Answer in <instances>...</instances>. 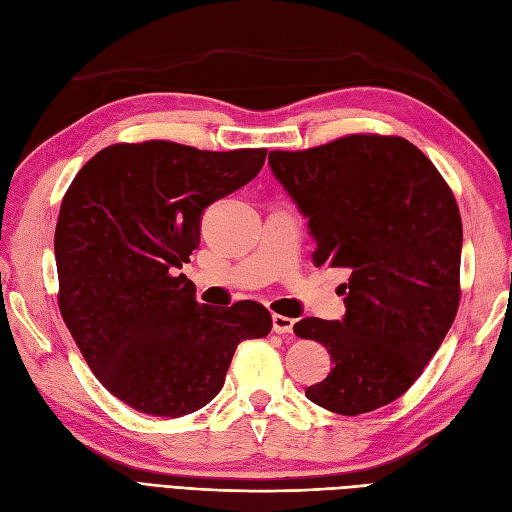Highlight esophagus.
<instances>
[{
  "label": "esophagus",
  "instance_id": "34e87169",
  "mask_svg": "<svg viewBox=\"0 0 512 512\" xmlns=\"http://www.w3.org/2000/svg\"><path fill=\"white\" fill-rule=\"evenodd\" d=\"M273 331L280 333V335H286V333H292L294 329V320L292 318H286V316H280V314H273Z\"/></svg>",
  "mask_w": 512,
  "mask_h": 512
}]
</instances>
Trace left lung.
I'll list each match as a JSON object with an SVG mask.
<instances>
[{
	"label": "left lung",
	"mask_w": 512,
	"mask_h": 512,
	"mask_svg": "<svg viewBox=\"0 0 512 512\" xmlns=\"http://www.w3.org/2000/svg\"><path fill=\"white\" fill-rule=\"evenodd\" d=\"M269 166L307 218L316 267L350 271L342 320L294 324L333 363L307 399L346 416L391 404L423 374L457 314L463 230L453 192L399 136L271 151Z\"/></svg>",
	"instance_id": "8db88e82"
}]
</instances>
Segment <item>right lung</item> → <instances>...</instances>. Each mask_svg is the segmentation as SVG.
<instances>
[{"label": "right lung", "instance_id": "1", "mask_svg": "<svg viewBox=\"0 0 512 512\" xmlns=\"http://www.w3.org/2000/svg\"><path fill=\"white\" fill-rule=\"evenodd\" d=\"M265 158L267 149L113 145L68 188L55 228L59 309L96 378L130 408L200 410L243 339L269 335L260 303L200 305L177 273L200 243L203 211L250 183Z\"/></svg>", "mask_w": 512, "mask_h": 512}]
</instances>
